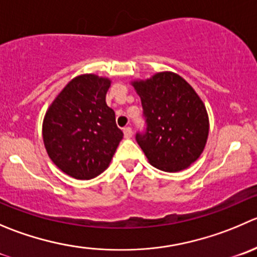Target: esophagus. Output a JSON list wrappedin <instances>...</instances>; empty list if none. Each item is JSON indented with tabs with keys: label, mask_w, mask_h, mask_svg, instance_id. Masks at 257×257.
Here are the masks:
<instances>
[{
	"label": "esophagus",
	"mask_w": 257,
	"mask_h": 257,
	"mask_svg": "<svg viewBox=\"0 0 257 257\" xmlns=\"http://www.w3.org/2000/svg\"><path fill=\"white\" fill-rule=\"evenodd\" d=\"M123 133H124V137H125L126 139L132 138V136H133V132H132L131 126H126V128H124Z\"/></svg>",
	"instance_id": "34e87169"
}]
</instances>
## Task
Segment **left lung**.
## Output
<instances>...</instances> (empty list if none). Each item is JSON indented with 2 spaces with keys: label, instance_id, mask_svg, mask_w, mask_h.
<instances>
[{
  "label": "left lung",
  "instance_id": "8db88e82",
  "mask_svg": "<svg viewBox=\"0 0 257 257\" xmlns=\"http://www.w3.org/2000/svg\"><path fill=\"white\" fill-rule=\"evenodd\" d=\"M132 85L141 96L147 131L136 139L148 162L164 172H179L197 161L210 131L206 106L195 89L172 71Z\"/></svg>",
  "mask_w": 257,
  "mask_h": 257
}]
</instances>
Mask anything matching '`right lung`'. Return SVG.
<instances>
[{"mask_svg": "<svg viewBox=\"0 0 257 257\" xmlns=\"http://www.w3.org/2000/svg\"><path fill=\"white\" fill-rule=\"evenodd\" d=\"M111 80L84 74L69 81L45 114L42 139L50 159L68 176L91 179L103 173L123 139L106 105Z\"/></svg>", "mask_w": 257, "mask_h": 257, "instance_id": "1", "label": "right lung"}]
</instances>
